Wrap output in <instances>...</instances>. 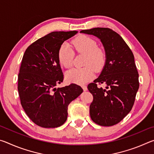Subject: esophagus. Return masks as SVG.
I'll return each instance as SVG.
<instances>
[{
	"label": "esophagus",
	"mask_w": 154,
	"mask_h": 154,
	"mask_svg": "<svg viewBox=\"0 0 154 154\" xmlns=\"http://www.w3.org/2000/svg\"><path fill=\"white\" fill-rule=\"evenodd\" d=\"M82 88H83V90H84V91H86L88 90L87 86L85 85H82Z\"/></svg>",
	"instance_id": "obj_1"
}]
</instances>
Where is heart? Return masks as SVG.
Here are the masks:
<instances>
[{
  "instance_id": "b5f03b06",
  "label": "heart",
  "mask_w": 154,
  "mask_h": 154,
  "mask_svg": "<svg viewBox=\"0 0 154 154\" xmlns=\"http://www.w3.org/2000/svg\"><path fill=\"white\" fill-rule=\"evenodd\" d=\"M77 53L85 54L83 61L84 67L75 68L66 73V78L69 82L82 84L90 80L94 75V70L100 71L106 62V55L105 49L97 46L94 38L86 35H79L72 41ZM58 61L62 66L69 69L72 65L74 52L66 43H62L58 51Z\"/></svg>"
}]
</instances>
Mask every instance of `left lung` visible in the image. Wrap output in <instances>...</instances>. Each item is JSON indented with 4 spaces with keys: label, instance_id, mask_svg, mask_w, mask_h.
<instances>
[{
    "label": "left lung",
    "instance_id": "1",
    "mask_svg": "<svg viewBox=\"0 0 154 154\" xmlns=\"http://www.w3.org/2000/svg\"><path fill=\"white\" fill-rule=\"evenodd\" d=\"M80 32L100 38L106 55L100 76L88 85L93 96L91 119L100 126H113L131 111L139 88L133 53L122 36L110 28H94ZM102 83L106 85L105 89L99 86Z\"/></svg>",
    "mask_w": 154,
    "mask_h": 154
}]
</instances>
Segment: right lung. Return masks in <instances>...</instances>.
Returning <instances> with one entry per match:
<instances>
[{
    "label": "right lung",
    "mask_w": 154,
    "mask_h": 154,
    "mask_svg": "<svg viewBox=\"0 0 154 154\" xmlns=\"http://www.w3.org/2000/svg\"><path fill=\"white\" fill-rule=\"evenodd\" d=\"M77 33L52 32L28 46L23 56L18 74L20 103L28 118L41 127L62 126L66 121L68 106L83 92L75 83L56 88L64 80L58 49Z\"/></svg>",
    "instance_id": "right-lung-1"
}]
</instances>
